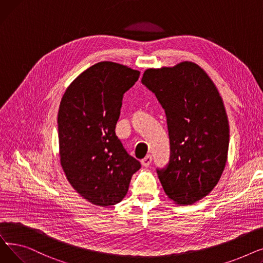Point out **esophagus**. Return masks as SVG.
Instances as JSON below:
<instances>
[{
  "mask_svg": "<svg viewBox=\"0 0 263 263\" xmlns=\"http://www.w3.org/2000/svg\"><path fill=\"white\" fill-rule=\"evenodd\" d=\"M151 161H153V158H151V156H146V157L141 161V163H142L143 166L147 167V166H149V165H150Z\"/></svg>",
  "mask_w": 263,
  "mask_h": 263,
  "instance_id": "1",
  "label": "esophagus"
}]
</instances>
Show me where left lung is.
Instances as JSON below:
<instances>
[{"label": "left lung", "instance_id": "1", "mask_svg": "<svg viewBox=\"0 0 263 263\" xmlns=\"http://www.w3.org/2000/svg\"><path fill=\"white\" fill-rule=\"evenodd\" d=\"M142 83L167 118L171 159L157 171L163 190L176 204L195 203L215 187L227 162L229 123L222 97L203 69L189 61L146 69Z\"/></svg>", "mask_w": 263, "mask_h": 263}]
</instances>
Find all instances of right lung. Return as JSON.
<instances>
[{
	"mask_svg": "<svg viewBox=\"0 0 263 263\" xmlns=\"http://www.w3.org/2000/svg\"><path fill=\"white\" fill-rule=\"evenodd\" d=\"M140 71L114 62L87 68L64 92L59 115L60 162L67 180L92 204H116L127 195L141 163L115 133L123 93Z\"/></svg>",
	"mask_w": 263,
	"mask_h": 263,
	"instance_id": "1",
	"label": "right lung"
}]
</instances>
